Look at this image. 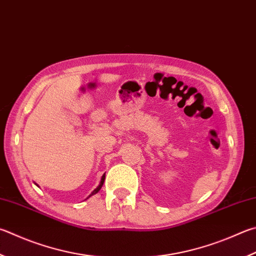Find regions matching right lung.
Returning <instances> with one entry per match:
<instances>
[{
    "instance_id": "obj_1",
    "label": "right lung",
    "mask_w": 256,
    "mask_h": 256,
    "mask_svg": "<svg viewBox=\"0 0 256 256\" xmlns=\"http://www.w3.org/2000/svg\"><path fill=\"white\" fill-rule=\"evenodd\" d=\"M104 180H105V174H103V176H102V179H100V184L98 186H97V188L96 189H94V190H92V192L90 194V196H88L86 199H88V198H90V197H92V194H97V192H100V188H102V186H103V184H104ZM36 186H38V184H36ZM86 199H85V200H86Z\"/></svg>"
}]
</instances>
